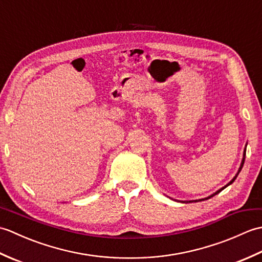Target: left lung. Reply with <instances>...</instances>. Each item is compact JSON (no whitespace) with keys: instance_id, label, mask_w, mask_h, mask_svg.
Here are the masks:
<instances>
[{"instance_id":"8db88e82","label":"left lung","mask_w":262,"mask_h":262,"mask_svg":"<svg viewBox=\"0 0 262 262\" xmlns=\"http://www.w3.org/2000/svg\"><path fill=\"white\" fill-rule=\"evenodd\" d=\"M248 145V144H247ZM247 145H246V147H244V151H243V159H242V162H241V164H240V168H238V170H237V172H236V174L234 176V178H233V179L227 183V185H225L224 187H222L221 189H219V190L217 191H215L214 193H211L210 196H208V197H206V198H202V199H196V200H182V202H180V203H185V204H187V203H192V202H194V203H197V202H203V200H207V199H209V198H211L213 196H215V194H217V193H220L222 190H224V189L226 188V187H229L230 185H232L233 182H234V180L236 179L237 178V176H238V173H240V171L242 170V168H243V164H244V160H246V152H247Z\"/></svg>"}]
</instances>
